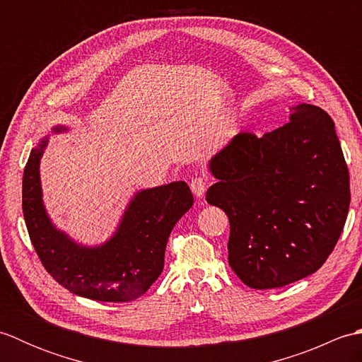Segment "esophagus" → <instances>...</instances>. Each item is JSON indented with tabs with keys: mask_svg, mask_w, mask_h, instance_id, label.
<instances>
[{
	"mask_svg": "<svg viewBox=\"0 0 362 362\" xmlns=\"http://www.w3.org/2000/svg\"><path fill=\"white\" fill-rule=\"evenodd\" d=\"M209 185H210V180L206 179L205 175H196L189 182V188H191V191H193V194L196 197H202L206 188H209Z\"/></svg>",
	"mask_w": 362,
	"mask_h": 362,
	"instance_id": "esophagus-1",
	"label": "esophagus"
}]
</instances>
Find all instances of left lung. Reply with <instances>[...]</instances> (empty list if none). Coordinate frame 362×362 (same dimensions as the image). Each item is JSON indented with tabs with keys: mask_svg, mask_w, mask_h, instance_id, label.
I'll use <instances>...</instances> for the list:
<instances>
[{
	"mask_svg": "<svg viewBox=\"0 0 362 362\" xmlns=\"http://www.w3.org/2000/svg\"><path fill=\"white\" fill-rule=\"evenodd\" d=\"M210 171L218 182L206 202L228 216V264L244 284L281 288L325 263L350 206L349 168L327 112L298 104L283 127L238 134Z\"/></svg>",
	"mask_w": 362,
	"mask_h": 362,
	"instance_id": "8db88e82",
	"label": "left lung"
}]
</instances>
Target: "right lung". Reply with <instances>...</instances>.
I'll return each mask as SVG.
<instances>
[{
    "label": "right lung",
    "instance_id": "1",
    "mask_svg": "<svg viewBox=\"0 0 362 362\" xmlns=\"http://www.w3.org/2000/svg\"><path fill=\"white\" fill-rule=\"evenodd\" d=\"M54 132H65L56 126ZM48 136L30 151L23 174V214L34 249L48 274L76 296L98 302H132L158 279L171 230L194 204L185 182L143 189L132 197L117 232L95 247L74 243L45 210L40 158Z\"/></svg>",
    "mask_w": 362,
    "mask_h": 362
}]
</instances>
